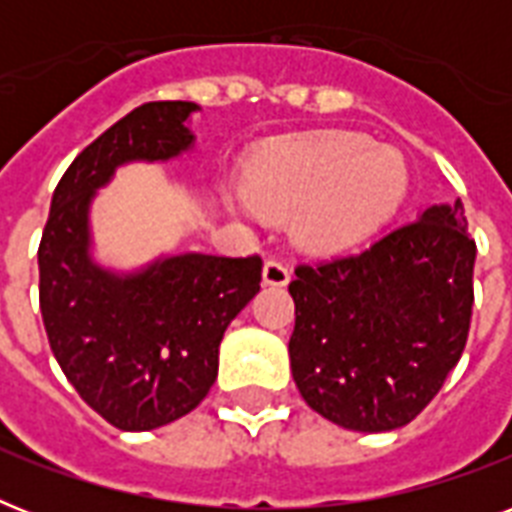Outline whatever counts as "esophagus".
Segmentation results:
<instances>
[{"label": "esophagus", "instance_id": "1", "mask_svg": "<svg viewBox=\"0 0 512 512\" xmlns=\"http://www.w3.org/2000/svg\"><path fill=\"white\" fill-rule=\"evenodd\" d=\"M289 279H292V271H289V265L284 263V260H276V257L265 260L263 265L265 284H271V287H284V284H289Z\"/></svg>", "mask_w": 512, "mask_h": 512}]
</instances>
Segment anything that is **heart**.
Masks as SVG:
<instances>
[{
  "mask_svg": "<svg viewBox=\"0 0 512 512\" xmlns=\"http://www.w3.org/2000/svg\"><path fill=\"white\" fill-rule=\"evenodd\" d=\"M406 188L404 154L356 132H321L273 148L244 180V196L257 212L300 208L297 236L321 249L366 239L401 207Z\"/></svg>",
  "mask_w": 512,
  "mask_h": 512,
  "instance_id": "heart-1",
  "label": "heart"
}]
</instances>
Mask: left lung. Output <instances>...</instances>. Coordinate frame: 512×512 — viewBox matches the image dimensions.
I'll return each mask as SVG.
<instances>
[{"mask_svg": "<svg viewBox=\"0 0 512 512\" xmlns=\"http://www.w3.org/2000/svg\"><path fill=\"white\" fill-rule=\"evenodd\" d=\"M465 207H428L364 252L295 268L289 361L300 396L340 428H404L460 361L473 316Z\"/></svg>", "mask_w": 512, "mask_h": 512, "instance_id": "1", "label": "left lung"}]
</instances>
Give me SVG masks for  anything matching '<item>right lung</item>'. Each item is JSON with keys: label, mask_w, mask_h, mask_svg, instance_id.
Returning <instances> with one entry per match:
<instances>
[{"label": "right lung", "mask_w": 512, "mask_h": 512, "mask_svg": "<svg viewBox=\"0 0 512 512\" xmlns=\"http://www.w3.org/2000/svg\"><path fill=\"white\" fill-rule=\"evenodd\" d=\"M188 100H156L108 127L63 172L39 244V308L76 393L119 430H154L204 401L225 329L260 292L263 260L188 252L119 276L90 257V204L127 162L193 146Z\"/></svg>", "instance_id": "obj_1"}]
</instances>
